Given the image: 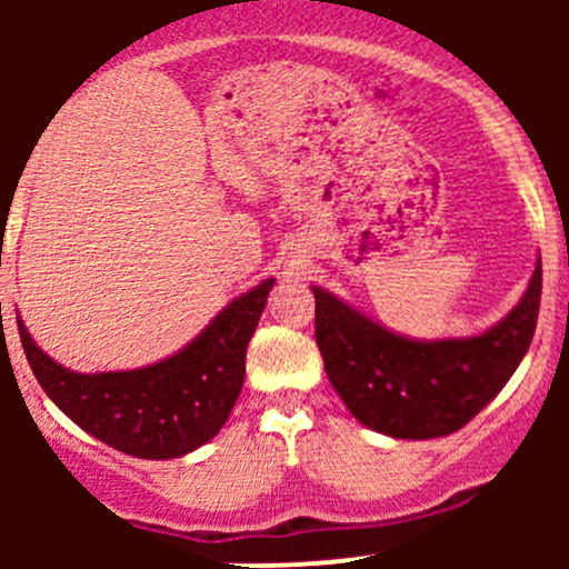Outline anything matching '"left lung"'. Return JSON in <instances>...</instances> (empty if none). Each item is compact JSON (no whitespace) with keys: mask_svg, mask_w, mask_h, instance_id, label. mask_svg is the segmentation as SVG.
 Instances as JSON below:
<instances>
[{"mask_svg":"<svg viewBox=\"0 0 569 569\" xmlns=\"http://www.w3.org/2000/svg\"><path fill=\"white\" fill-rule=\"evenodd\" d=\"M316 293V342L326 375L358 422L393 439H439L471 422L530 350L540 310V259L527 291L473 337L411 339L335 297Z\"/></svg>","mask_w":569,"mask_h":569,"instance_id":"left-lung-1","label":"left lung"}]
</instances>
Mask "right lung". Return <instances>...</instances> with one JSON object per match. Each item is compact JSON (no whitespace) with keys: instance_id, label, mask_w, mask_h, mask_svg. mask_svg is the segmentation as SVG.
Wrapping results in <instances>:
<instances>
[{"instance_id":"obj_1","label":"right lung","mask_w":569,"mask_h":569,"mask_svg":"<svg viewBox=\"0 0 569 569\" xmlns=\"http://www.w3.org/2000/svg\"><path fill=\"white\" fill-rule=\"evenodd\" d=\"M272 286L267 278L240 293L192 342L141 369L82 375L39 348L21 318L18 335L37 382L74 426L141 460H171L211 441L230 417Z\"/></svg>"}]
</instances>
